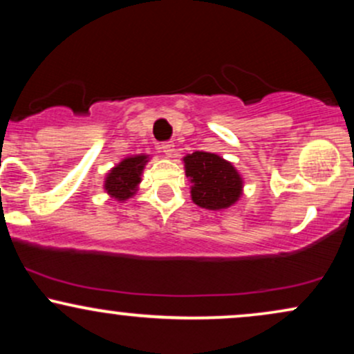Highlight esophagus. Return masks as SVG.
<instances>
[{"instance_id":"esophagus-1","label":"esophagus","mask_w":354,"mask_h":354,"mask_svg":"<svg viewBox=\"0 0 354 354\" xmlns=\"http://www.w3.org/2000/svg\"><path fill=\"white\" fill-rule=\"evenodd\" d=\"M161 151L166 158H171L173 153H174V145L173 143H163L161 145Z\"/></svg>"}]
</instances>
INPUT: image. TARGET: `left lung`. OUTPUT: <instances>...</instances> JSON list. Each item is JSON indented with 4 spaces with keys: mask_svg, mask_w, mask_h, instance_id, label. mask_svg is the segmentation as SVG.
Listing matches in <instances>:
<instances>
[{
    "mask_svg": "<svg viewBox=\"0 0 354 354\" xmlns=\"http://www.w3.org/2000/svg\"><path fill=\"white\" fill-rule=\"evenodd\" d=\"M191 183V200L200 208L221 211L243 196V176L233 163L216 153L194 151L183 158Z\"/></svg>",
    "mask_w": 354,
    "mask_h": 354,
    "instance_id": "1",
    "label": "left lung"
}]
</instances>
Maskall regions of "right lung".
I'll return each instance as SVG.
<instances>
[{
  "label": "right lung",
  "instance_id": "1",
  "mask_svg": "<svg viewBox=\"0 0 354 354\" xmlns=\"http://www.w3.org/2000/svg\"><path fill=\"white\" fill-rule=\"evenodd\" d=\"M151 160L149 154H133L126 156L120 163L113 166L106 173L103 183L104 193H108L113 200L123 203L136 194L141 183L145 166Z\"/></svg>",
  "mask_w": 354,
  "mask_h": 354
}]
</instances>
